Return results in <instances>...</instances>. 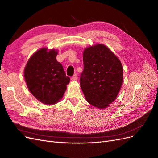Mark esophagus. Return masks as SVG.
I'll use <instances>...</instances> for the list:
<instances>
[{
  "label": "esophagus",
  "mask_w": 158,
  "mask_h": 158,
  "mask_svg": "<svg viewBox=\"0 0 158 158\" xmlns=\"http://www.w3.org/2000/svg\"><path fill=\"white\" fill-rule=\"evenodd\" d=\"M77 79H78V76H77V74H74L73 76H72V78H71V80H73V81H76V80H77Z\"/></svg>",
  "instance_id": "34e87169"
}]
</instances>
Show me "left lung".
Masks as SVG:
<instances>
[{
	"label": "left lung",
	"mask_w": 158,
	"mask_h": 158,
	"mask_svg": "<svg viewBox=\"0 0 158 158\" xmlns=\"http://www.w3.org/2000/svg\"><path fill=\"white\" fill-rule=\"evenodd\" d=\"M80 87L86 101L98 109L109 106L117 98L123 80L120 60L103 44L85 48Z\"/></svg>",
	"instance_id": "obj_1"
}]
</instances>
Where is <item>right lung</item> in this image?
<instances>
[{
  "label": "right lung",
  "instance_id": "obj_1",
  "mask_svg": "<svg viewBox=\"0 0 158 158\" xmlns=\"http://www.w3.org/2000/svg\"><path fill=\"white\" fill-rule=\"evenodd\" d=\"M58 51L44 47L34 52L24 69L28 89L37 100L45 105L58 103L70 82L63 66L56 60Z\"/></svg>",
  "mask_w": 158,
  "mask_h": 158
}]
</instances>
